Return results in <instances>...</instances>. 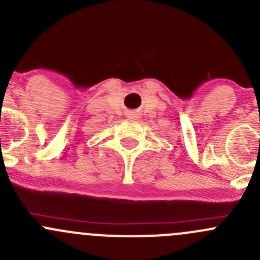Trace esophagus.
<instances>
[{"label":"esophagus","mask_w":260,"mask_h":260,"mask_svg":"<svg viewBox=\"0 0 260 260\" xmlns=\"http://www.w3.org/2000/svg\"><path fill=\"white\" fill-rule=\"evenodd\" d=\"M129 115V118H135V114H128Z\"/></svg>","instance_id":"esophagus-1"}]
</instances>
